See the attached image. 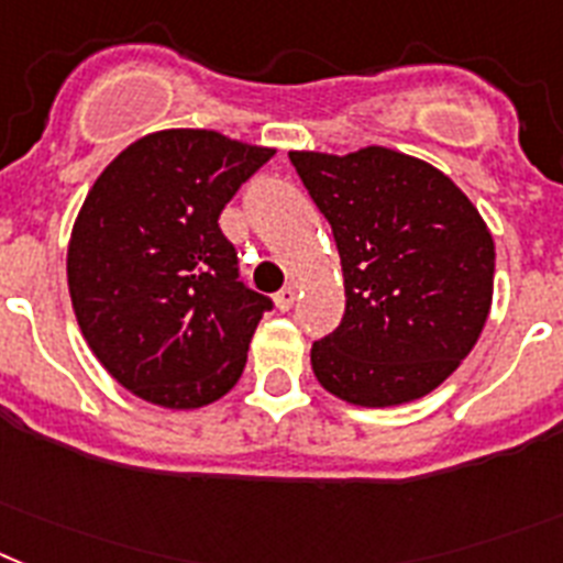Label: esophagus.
Wrapping results in <instances>:
<instances>
[{"mask_svg": "<svg viewBox=\"0 0 563 563\" xmlns=\"http://www.w3.org/2000/svg\"><path fill=\"white\" fill-rule=\"evenodd\" d=\"M297 295H300V286H297V283H286V286L277 291V297H274V303H277L280 311H289L291 306H295Z\"/></svg>", "mask_w": 563, "mask_h": 563, "instance_id": "obj_1", "label": "esophagus"}]
</instances>
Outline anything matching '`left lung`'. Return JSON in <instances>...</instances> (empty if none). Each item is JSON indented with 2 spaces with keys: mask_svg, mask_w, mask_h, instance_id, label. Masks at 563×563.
I'll return each instance as SVG.
<instances>
[{
  "mask_svg": "<svg viewBox=\"0 0 563 563\" xmlns=\"http://www.w3.org/2000/svg\"><path fill=\"white\" fill-rule=\"evenodd\" d=\"M329 220L346 311L311 369L354 406L418 400L461 366L493 306L495 243L450 177L400 151H289Z\"/></svg>",
  "mask_w": 563,
  "mask_h": 563,
  "instance_id": "1",
  "label": "left lung"
}]
</instances>
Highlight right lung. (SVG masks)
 Instances as JSON below:
<instances>
[{
    "mask_svg": "<svg viewBox=\"0 0 563 563\" xmlns=\"http://www.w3.org/2000/svg\"><path fill=\"white\" fill-rule=\"evenodd\" d=\"M274 148L168 129L99 174L68 243L74 314L97 361L136 398L200 409L238 384L263 311L240 280L220 211Z\"/></svg>",
    "mask_w": 563,
    "mask_h": 563,
    "instance_id": "1",
    "label": "right lung"
}]
</instances>
